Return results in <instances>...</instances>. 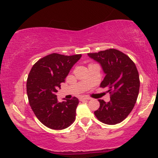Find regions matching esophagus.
Wrapping results in <instances>:
<instances>
[{
    "label": "esophagus",
    "mask_w": 158,
    "mask_h": 158,
    "mask_svg": "<svg viewBox=\"0 0 158 158\" xmlns=\"http://www.w3.org/2000/svg\"><path fill=\"white\" fill-rule=\"evenodd\" d=\"M90 99V97H87V96H81V97H79V100L80 101H84V100H89Z\"/></svg>",
    "instance_id": "34e87169"
}]
</instances>
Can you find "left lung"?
Masks as SVG:
<instances>
[{"mask_svg":"<svg viewBox=\"0 0 158 158\" xmlns=\"http://www.w3.org/2000/svg\"><path fill=\"white\" fill-rule=\"evenodd\" d=\"M102 66L106 73L100 87L108 88L110 102L99 99V109L94 114L100 122L115 125L124 120L133 109L139 90V78L134 61L116 49L88 53Z\"/></svg>","mask_w":158,"mask_h":158,"instance_id":"8db88e82","label":"left lung"}]
</instances>
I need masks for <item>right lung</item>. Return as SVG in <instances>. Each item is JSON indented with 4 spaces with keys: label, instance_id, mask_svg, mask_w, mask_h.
I'll list each match as a JSON object with an SVG mask.
<instances>
[{
    "label": "right lung",
    "instance_id": "obj_1",
    "mask_svg": "<svg viewBox=\"0 0 158 158\" xmlns=\"http://www.w3.org/2000/svg\"><path fill=\"white\" fill-rule=\"evenodd\" d=\"M81 57V54H50L39 59L29 73L27 93L30 106L40 122L51 129H64L75 121L79 99L73 97L59 102L56 94Z\"/></svg>",
    "mask_w": 158,
    "mask_h": 158
}]
</instances>
